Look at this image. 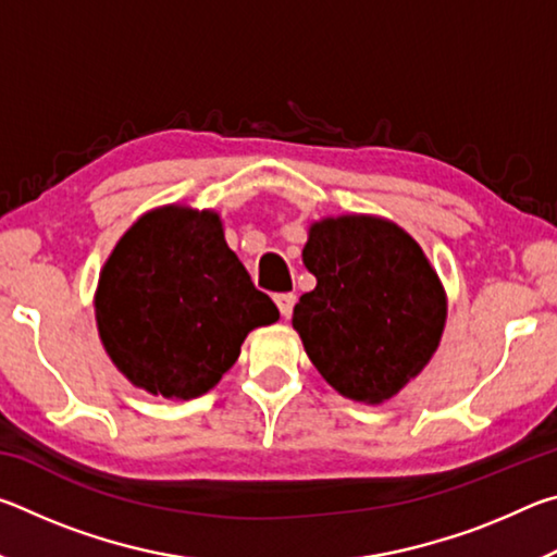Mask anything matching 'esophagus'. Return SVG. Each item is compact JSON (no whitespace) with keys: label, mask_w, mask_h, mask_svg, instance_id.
Instances as JSON below:
<instances>
[{"label":"esophagus","mask_w":557,"mask_h":557,"mask_svg":"<svg viewBox=\"0 0 557 557\" xmlns=\"http://www.w3.org/2000/svg\"><path fill=\"white\" fill-rule=\"evenodd\" d=\"M295 301H297L295 295H277V297H275V305H277V309H280V314L285 317V319H289L292 307H295Z\"/></svg>","instance_id":"obj_1"}]
</instances>
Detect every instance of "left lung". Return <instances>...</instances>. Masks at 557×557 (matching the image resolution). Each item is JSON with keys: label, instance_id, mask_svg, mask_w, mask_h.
<instances>
[{"label": "left lung", "instance_id": "left-lung-1", "mask_svg": "<svg viewBox=\"0 0 557 557\" xmlns=\"http://www.w3.org/2000/svg\"><path fill=\"white\" fill-rule=\"evenodd\" d=\"M301 262L317 287L292 314L309 361L348 400L379 405L430 363L447 295L418 240L381 215L314 221Z\"/></svg>", "mask_w": 557, "mask_h": 557}]
</instances>
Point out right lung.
<instances>
[{"instance_id": "right-lung-1", "label": "right lung", "mask_w": 557, "mask_h": 557, "mask_svg": "<svg viewBox=\"0 0 557 557\" xmlns=\"http://www.w3.org/2000/svg\"><path fill=\"white\" fill-rule=\"evenodd\" d=\"M96 322L125 379L169 400L209 393L252 329L280 312L228 248L221 215L186 203L139 215L100 270Z\"/></svg>"}]
</instances>
